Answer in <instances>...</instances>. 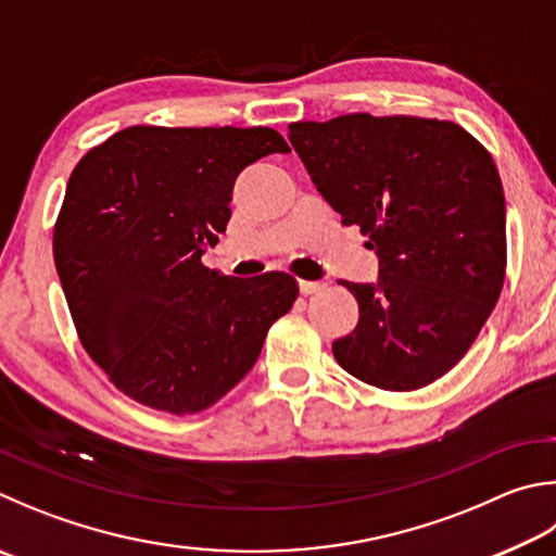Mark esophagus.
I'll return each mask as SVG.
<instances>
[{
    "label": "esophagus",
    "mask_w": 556,
    "mask_h": 556,
    "mask_svg": "<svg viewBox=\"0 0 556 556\" xmlns=\"http://www.w3.org/2000/svg\"><path fill=\"white\" fill-rule=\"evenodd\" d=\"M323 287L326 285H320V281H308V279H299V291L304 296H311V294H316V291H320Z\"/></svg>",
    "instance_id": "34e87169"
}]
</instances>
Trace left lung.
Returning <instances> with one entry per match:
<instances>
[{"instance_id":"1","label":"left lung","mask_w":556,"mask_h":556,"mask_svg":"<svg viewBox=\"0 0 556 556\" xmlns=\"http://www.w3.org/2000/svg\"><path fill=\"white\" fill-rule=\"evenodd\" d=\"M313 185L379 257L375 285H340L357 328L338 365L387 391L428 387L467 355L506 279L496 163L452 121L348 114L289 124Z\"/></svg>"}]
</instances>
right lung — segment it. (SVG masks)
I'll return each instance as SVG.
<instances>
[{"mask_svg":"<svg viewBox=\"0 0 556 556\" xmlns=\"http://www.w3.org/2000/svg\"><path fill=\"white\" fill-rule=\"evenodd\" d=\"M289 153L275 128L130 126L67 179L53 257L87 355L148 408L191 416L243 379L299 296L287 271L236 279L201 255L238 175Z\"/></svg>","mask_w":556,"mask_h":556,"instance_id":"obj_1","label":"right lung"}]
</instances>
